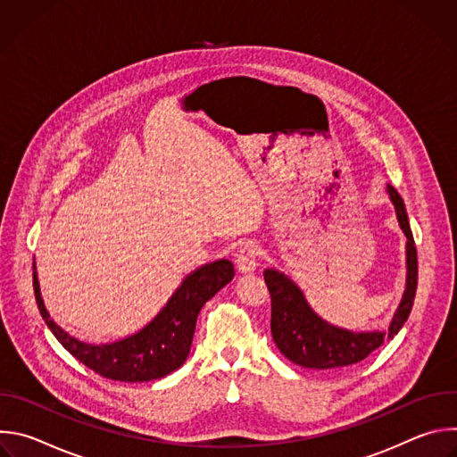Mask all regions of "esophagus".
Returning a JSON list of instances; mask_svg holds the SVG:
<instances>
[{
	"label": "esophagus",
	"instance_id": "obj_1",
	"mask_svg": "<svg viewBox=\"0 0 457 457\" xmlns=\"http://www.w3.org/2000/svg\"><path fill=\"white\" fill-rule=\"evenodd\" d=\"M258 253H260V247H258V242L256 240H247L244 242V245L238 249L237 253V268L240 273H253L258 266Z\"/></svg>",
	"mask_w": 457,
	"mask_h": 457
}]
</instances>
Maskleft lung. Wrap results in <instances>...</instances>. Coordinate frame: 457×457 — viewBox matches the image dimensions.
Returning <instances> with one entry per match:
<instances>
[{
	"instance_id": "8db88e82",
	"label": "left lung",
	"mask_w": 457,
	"mask_h": 457,
	"mask_svg": "<svg viewBox=\"0 0 457 457\" xmlns=\"http://www.w3.org/2000/svg\"><path fill=\"white\" fill-rule=\"evenodd\" d=\"M386 191L396 208L400 228L407 237L405 293L386 333H353L335 328L309 307L303 293L289 277L277 270L264 271L271 295V335L280 353L293 363L320 370L354 365L376 351L385 338H395L407 321L418 287V251L403 199L393 186H386Z\"/></svg>"
}]
</instances>
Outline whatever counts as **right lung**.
Wrapping results in <instances>:
<instances>
[{
	"label": "right lung",
	"mask_w": 457,
	"mask_h": 457,
	"mask_svg": "<svg viewBox=\"0 0 457 457\" xmlns=\"http://www.w3.org/2000/svg\"><path fill=\"white\" fill-rule=\"evenodd\" d=\"M233 277V264L226 258L195 270L184 278L162 311L146 328L132 337L103 345L76 340L50 318L41 298L36 264L32 284L37 309L48 329L64 349L83 365L108 379L137 383L164 378L186 361L199 311L229 284Z\"/></svg>",
	"instance_id": "add662e5"
}]
</instances>
